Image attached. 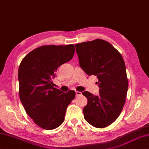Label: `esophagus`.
I'll use <instances>...</instances> for the list:
<instances>
[{
	"instance_id": "1",
	"label": "esophagus",
	"mask_w": 149,
	"mask_h": 149,
	"mask_svg": "<svg viewBox=\"0 0 149 149\" xmlns=\"http://www.w3.org/2000/svg\"><path fill=\"white\" fill-rule=\"evenodd\" d=\"M81 94H82V93L81 92V91H75V95H76V96L81 95Z\"/></svg>"
}]
</instances>
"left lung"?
<instances>
[{"label": "left lung", "mask_w": 149, "mask_h": 149, "mask_svg": "<svg viewBox=\"0 0 149 149\" xmlns=\"http://www.w3.org/2000/svg\"><path fill=\"white\" fill-rule=\"evenodd\" d=\"M75 49L81 68L99 79L98 95L83 93L88 99L84 119L95 127H106L119 116L126 100L128 79L124 61L111 44L101 39L77 43Z\"/></svg>", "instance_id": "1"}]
</instances>
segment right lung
Masks as SVG:
<instances>
[{"label":"right lung","instance_id":"right-lung-1","mask_svg":"<svg viewBox=\"0 0 149 149\" xmlns=\"http://www.w3.org/2000/svg\"><path fill=\"white\" fill-rule=\"evenodd\" d=\"M75 45H42L24 57L18 68L19 96L27 114L41 128L52 130L65 120L66 108L75 91L54 88L52 78L59 66L68 62Z\"/></svg>","mask_w":149,"mask_h":149}]
</instances>
